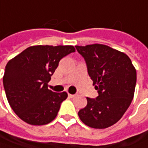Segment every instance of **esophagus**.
Wrapping results in <instances>:
<instances>
[{"mask_svg":"<svg viewBox=\"0 0 148 148\" xmlns=\"http://www.w3.org/2000/svg\"><path fill=\"white\" fill-rule=\"evenodd\" d=\"M68 96H69V98H70V99H73L75 97V94H70V93H68Z\"/></svg>","mask_w":148,"mask_h":148,"instance_id":"obj_1","label":"esophagus"}]
</instances>
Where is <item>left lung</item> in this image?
Instances as JSON below:
<instances>
[{"mask_svg": "<svg viewBox=\"0 0 148 148\" xmlns=\"http://www.w3.org/2000/svg\"><path fill=\"white\" fill-rule=\"evenodd\" d=\"M85 60L88 73L98 90L96 99L87 98L78 114L93 128H107L123 117L134 96L137 72L127 55L105 45H76Z\"/></svg>", "mask_w": 148, "mask_h": 148, "instance_id": "left-lung-1", "label": "left lung"}]
</instances>
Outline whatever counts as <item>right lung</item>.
<instances>
[{
    "label": "right lung",
    "instance_id": "add662e5",
    "mask_svg": "<svg viewBox=\"0 0 148 148\" xmlns=\"http://www.w3.org/2000/svg\"><path fill=\"white\" fill-rule=\"evenodd\" d=\"M73 45H34L7 63L3 85L16 114L30 125H45L56 118L66 92L55 93L48 83L62 58L74 52Z\"/></svg>",
    "mask_w": 148,
    "mask_h": 148
}]
</instances>
